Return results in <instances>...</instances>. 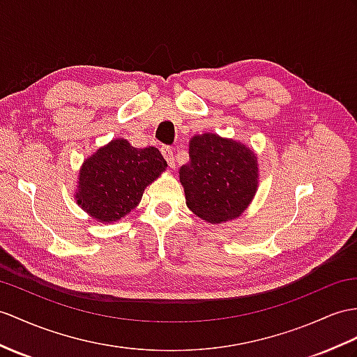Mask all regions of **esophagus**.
<instances>
[{
	"label": "esophagus",
	"mask_w": 357,
	"mask_h": 357,
	"mask_svg": "<svg viewBox=\"0 0 357 357\" xmlns=\"http://www.w3.org/2000/svg\"><path fill=\"white\" fill-rule=\"evenodd\" d=\"M162 154H163L165 160L168 162L169 168H172V169L176 168V155H174V151H172L171 146H163V149H162Z\"/></svg>",
	"instance_id": "esophagus-1"
}]
</instances>
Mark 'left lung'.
I'll list each match as a JSON object with an SVG mask.
<instances>
[{
    "label": "left lung",
    "mask_w": 357,
    "mask_h": 357,
    "mask_svg": "<svg viewBox=\"0 0 357 357\" xmlns=\"http://www.w3.org/2000/svg\"><path fill=\"white\" fill-rule=\"evenodd\" d=\"M178 174L186 206L211 224L239 218L259 188L255 150L211 132L190 137L189 162Z\"/></svg>",
    "instance_id": "obj_1"
}]
</instances>
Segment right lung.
I'll use <instances>...</instances> for the list:
<instances>
[{
	"instance_id": "right-lung-1",
	"label": "right lung",
	"mask_w": 357,
	"mask_h": 357,
	"mask_svg": "<svg viewBox=\"0 0 357 357\" xmlns=\"http://www.w3.org/2000/svg\"><path fill=\"white\" fill-rule=\"evenodd\" d=\"M167 167L154 146L135 149L127 139H112L83 160L74 198L92 220L116 222L141 203L145 188Z\"/></svg>"
}]
</instances>
